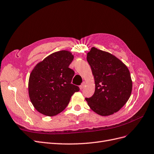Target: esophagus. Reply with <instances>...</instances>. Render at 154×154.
Masks as SVG:
<instances>
[{"label":"esophagus","instance_id":"34e87169","mask_svg":"<svg viewBox=\"0 0 154 154\" xmlns=\"http://www.w3.org/2000/svg\"><path fill=\"white\" fill-rule=\"evenodd\" d=\"M85 85V82H82V85H81L79 86V88H80V90H82V89L84 88Z\"/></svg>","mask_w":154,"mask_h":154}]
</instances>
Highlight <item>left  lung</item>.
<instances>
[{
    "label": "left lung",
    "instance_id": "obj_1",
    "mask_svg": "<svg viewBox=\"0 0 154 154\" xmlns=\"http://www.w3.org/2000/svg\"><path fill=\"white\" fill-rule=\"evenodd\" d=\"M87 60L95 84L94 95L85 98L90 108L102 116L117 112L128 101L132 92L128 68L114 55L94 47L87 54Z\"/></svg>",
    "mask_w": 154,
    "mask_h": 154
}]
</instances>
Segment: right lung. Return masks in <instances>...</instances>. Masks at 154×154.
Listing matches in <instances>:
<instances>
[{"mask_svg": "<svg viewBox=\"0 0 154 154\" xmlns=\"http://www.w3.org/2000/svg\"><path fill=\"white\" fill-rule=\"evenodd\" d=\"M69 51L54 53L32 71L29 82L30 99L39 113L54 116L64 109L79 88L71 83L75 71L69 67L73 60Z\"/></svg>", "mask_w": 154, "mask_h": 154, "instance_id": "1", "label": "right lung"}]
</instances>
